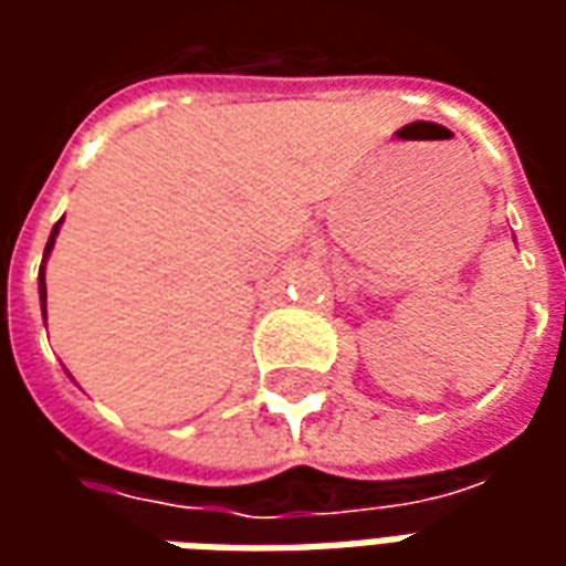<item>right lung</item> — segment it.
I'll use <instances>...</instances> for the list:
<instances>
[{"label": "right lung", "mask_w": 566, "mask_h": 566, "mask_svg": "<svg viewBox=\"0 0 566 566\" xmlns=\"http://www.w3.org/2000/svg\"><path fill=\"white\" fill-rule=\"evenodd\" d=\"M60 223H63V221H60ZM60 223H56L54 233H51V239H48V248H44V258H48V254H51V248H54V239H56V233H60ZM39 294H42V312H44V296H48V291H44V270H42V279H39Z\"/></svg>", "instance_id": "right-lung-1"}]
</instances>
